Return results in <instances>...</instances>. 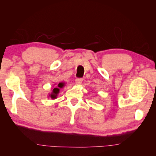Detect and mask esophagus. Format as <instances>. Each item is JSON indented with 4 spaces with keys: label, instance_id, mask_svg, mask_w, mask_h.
Here are the masks:
<instances>
[{
    "label": "esophagus",
    "instance_id": "34e87169",
    "mask_svg": "<svg viewBox=\"0 0 156 156\" xmlns=\"http://www.w3.org/2000/svg\"><path fill=\"white\" fill-rule=\"evenodd\" d=\"M75 82H76V84H78V85L80 84L82 82V78H76Z\"/></svg>",
    "mask_w": 156,
    "mask_h": 156
}]
</instances>
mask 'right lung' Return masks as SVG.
Segmentation results:
<instances>
[{"mask_svg": "<svg viewBox=\"0 0 156 156\" xmlns=\"http://www.w3.org/2000/svg\"><path fill=\"white\" fill-rule=\"evenodd\" d=\"M64 83H63V82H60V83H59L58 85V87H55L54 89H53L51 93L49 94V96H50V97L52 99L56 98V97H57V95H58V94L59 93V88H63V87H64Z\"/></svg>", "mask_w": 156, "mask_h": 156, "instance_id": "obj_1", "label": "right lung"}]
</instances>
